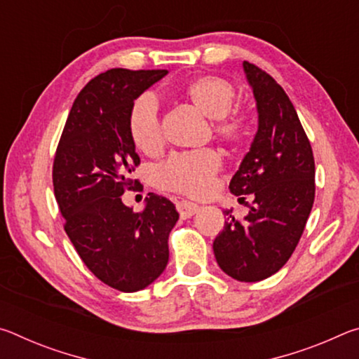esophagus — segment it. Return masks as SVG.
Returning <instances> with one entry per match:
<instances>
[{"label": "esophagus", "instance_id": "1", "mask_svg": "<svg viewBox=\"0 0 359 359\" xmlns=\"http://www.w3.org/2000/svg\"><path fill=\"white\" fill-rule=\"evenodd\" d=\"M177 210H179L182 218H190L194 214H198L199 205L194 203H190V201H180V203H177Z\"/></svg>", "mask_w": 359, "mask_h": 359}]
</instances>
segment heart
Segmentation results:
<instances>
[{"mask_svg": "<svg viewBox=\"0 0 359 359\" xmlns=\"http://www.w3.org/2000/svg\"><path fill=\"white\" fill-rule=\"evenodd\" d=\"M185 93L194 106L209 118H214L215 135L223 141L238 144L247 135L245 115L234 111L236 88L226 79L205 76L194 79ZM128 128L133 144L151 155L160 150L163 131L160 107L151 95H141L131 107ZM222 158L212 149L174 154L155 169L156 185L166 191L199 198L208 194L218 171Z\"/></svg>", "mask_w": 359, "mask_h": 359, "instance_id": "obj_1", "label": "heart"}]
</instances>
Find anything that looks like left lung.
<instances>
[{"label":"left lung","mask_w":359,"mask_h":359,"mask_svg":"<svg viewBox=\"0 0 359 359\" xmlns=\"http://www.w3.org/2000/svg\"><path fill=\"white\" fill-rule=\"evenodd\" d=\"M258 109V131L229 190L252 199L244 220L224 210L214 241L224 274L259 282L287 263L299 242L315 199V161L309 137L285 90L266 71L244 62Z\"/></svg>","instance_id":"8db88e82"}]
</instances>
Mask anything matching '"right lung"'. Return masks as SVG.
<instances>
[{"label": "right lung", "instance_id": "1", "mask_svg": "<svg viewBox=\"0 0 359 359\" xmlns=\"http://www.w3.org/2000/svg\"><path fill=\"white\" fill-rule=\"evenodd\" d=\"M166 69H109L77 95L53 160V191L65 231L85 266L123 293L156 280L169 259L168 238L179 214L169 199L149 193L145 209L121 203L139 166L128 120L139 95Z\"/></svg>", "mask_w": 359, "mask_h": 359}]
</instances>
